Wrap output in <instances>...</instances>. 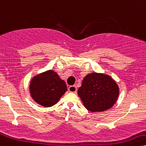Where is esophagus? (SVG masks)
Listing matches in <instances>:
<instances>
[{"label": "esophagus", "mask_w": 146, "mask_h": 146, "mask_svg": "<svg viewBox=\"0 0 146 146\" xmlns=\"http://www.w3.org/2000/svg\"><path fill=\"white\" fill-rule=\"evenodd\" d=\"M68 91H69L70 92H72V93H76V91H77L76 87V86H74V85L70 86V87H68Z\"/></svg>", "instance_id": "34e87169"}]
</instances>
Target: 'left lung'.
I'll return each instance as SVG.
<instances>
[{
    "label": "left lung",
    "instance_id": "1",
    "mask_svg": "<svg viewBox=\"0 0 146 146\" xmlns=\"http://www.w3.org/2000/svg\"><path fill=\"white\" fill-rule=\"evenodd\" d=\"M119 87L110 76L92 72L83 78L78 95L84 107L92 112L111 108L119 95Z\"/></svg>",
    "mask_w": 146,
    "mask_h": 146
}]
</instances>
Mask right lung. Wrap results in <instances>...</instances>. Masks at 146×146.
I'll return each mask as SVG.
<instances>
[{"label": "right lung", "instance_id": "right-lung-1", "mask_svg": "<svg viewBox=\"0 0 146 146\" xmlns=\"http://www.w3.org/2000/svg\"><path fill=\"white\" fill-rule=\"evenodd\" d=\"M29 89L30 96L35 102L48 108L59 102L67 91V86L56 72L49 70L34 76Z\"/></svg>", "mask_w": 146, "mask_h": 146}]
</instances>
